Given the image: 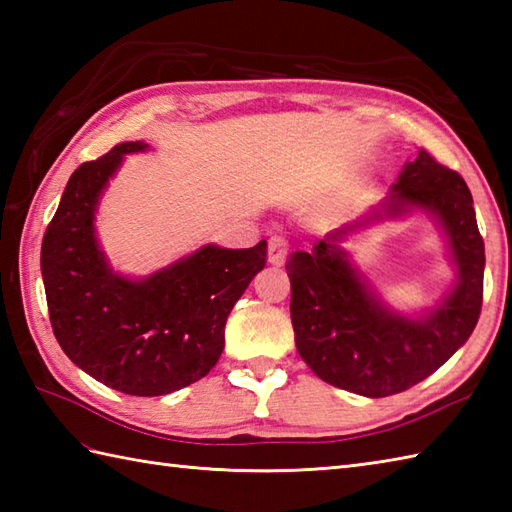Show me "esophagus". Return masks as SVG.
Instances as JSON below:
<instances>
[{
    "instance_id": "34e87169",
    "label": "esophagus",
    "mask_w": 512,
    "mask_h": 512,
    "mask_svg": "<svg viewBox=\"0 0 512 512\" xmlns=\"http://www.w3.org/2000/svg\"><path fill=\"white\" fill-rule=\"evenodd\" d=\"M288 242L281 235H273L268 239V262L273 266H281L286 262Z\"/></svg>"
}]
</instances>
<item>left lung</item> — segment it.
Returning <instances> with one entry per match:
<instances>
[{
    "instance_id": "left-lung-1",
    "label": "left lung",
    "mask_w": 512,
    "mask_h": 512,
    "mask_svg": "<svg viewBox=\"0 0 512 512\" xmlns=\"http://www.w3.org/2000/svg\"><path fill=\"white\" fill-rule=\"evenodd\" d=\"M427 211L438 217L458 268V284L418 317L396 312L341 248L356 228L325 235L310 253H292L290 317L303 361L325 383L367 398L400 394L431 376L475 330L484 292V239L473 195L458 171L427 151L402 167L372 220Z\"/></svg>"
}]
</instances>
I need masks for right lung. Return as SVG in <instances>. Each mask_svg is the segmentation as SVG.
<instances>
[{
  "mask_svg": "<svg viewBox=\"0 0 512 512\" xmlns=\"http://www.w3.org/2000/svg\"><path fill=\"white\" fill-rule=\"evenodd\" d=\"M145 149L121 143L72 173L43 235L41 275L52 332L76 367L129 396H165L215 367L228 314L266 266V239L206 244L145 279L114 273L94 215L123 156Z\"/></svg>",
  "mask_w": 512,
  "mask_h": 512,
  "instance_id": "1",
  "label": "right lung"
}]
</instances>
